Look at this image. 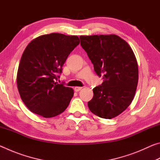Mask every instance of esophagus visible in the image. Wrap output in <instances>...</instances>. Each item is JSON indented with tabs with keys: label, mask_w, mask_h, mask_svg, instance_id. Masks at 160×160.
Instances as JSON below:
<instances>
[{
	"label": "esophagus",
	"mask_w": 160,
	"mask_h": 160,
	"mask_svg": "<svg viewBox=\"0 0 160 160\" xmlns=\"http://www.w3.org/2000/svg\"><path fill=\"white\" fill-rule=\"evenodd\" d=\"M82 89V87H75V88H74V90L75 92H79L80 90H81Z\"/></svg>",
	"instance_id": "34e87169"
}]
</instances>
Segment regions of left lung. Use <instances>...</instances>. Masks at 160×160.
Wrapping results in <instances>:
<instances>
[{
    "instance_id": "1",
    "label": "left lung",
    "mask_w": 160,
    "mask_h": 160,
    "mask_svg": "<svg viewBox=\"0 0 160 160\" xmlns=\"http://www.w3.org/2000/svg\"><path fill=\"white\" fill-rule=\"evenodd\" d=\"M80 45L103 82L93 89L88 107L94 114L111 119L124 112L134 98L138 66L131 47L116 34L80 36Z\"/></svg>"
}]
</instances>
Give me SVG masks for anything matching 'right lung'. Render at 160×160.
Returning <instances> with one entry per match:
<instances>
[{
    "label": "right lung",
    "instance_id": "obj_1",
    "mask_svg": "<svg viewBox=\"0 0 160 160\" xmlns=\"http://www.w3.org/2000/svg\"><path fill=\"white\" fill-rule=\"evenodd\" d=\"M79 44L78 36L51 33L35 38L27 46L19 64L17 85L22 100L32 113L51 118L66 109L74 91L54 80Z\"/></svg>",
    "mask_w": 160,
    "mask_h": 160
}]
</instances>
